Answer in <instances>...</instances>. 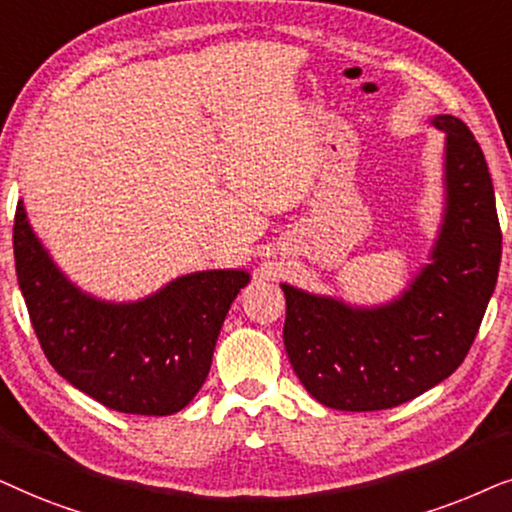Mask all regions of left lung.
Masks as SVG:
<instances>
[{"label":"left lung","instance_id":"obj_1","mask_svg":"<svg viewBox=\"0 0 512 512\" xmlns=\"http://www.w3.org/2000/svg\"><path fill=\"white\" fill-rule=\"evenodd\" d=\"M445 138V213L431 264L381 306H351L283 283V342L292 370L320 405L374 412L445 381L468 356L501 264V227L485 154L452 114L431 119Z\"/></svg>","mask_w":512,"mask_h":512}]
</instances>
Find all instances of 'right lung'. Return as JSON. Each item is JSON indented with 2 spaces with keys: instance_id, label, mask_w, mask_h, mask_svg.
I'll return each instance as SVG.
<instances>
[{
  "instance_id": "1",
  "label": "right lung",
  "mask_w": 512,
  "mask_h": 512,
  "mask_svg": "<svg viewBox=\"0 0 512 512\" xmlns=\"http://www.w3.org/2000/svg\"><path fill=\"white\" fill-rule=\"evenodd\" d=\"M13 257L32 327L60 377L109 410L142 417H166L192 403L229 306L250 283L243 269L196 271L138 302H105L56 267L23 201Z\"/></svg>"
}]
</instances>
